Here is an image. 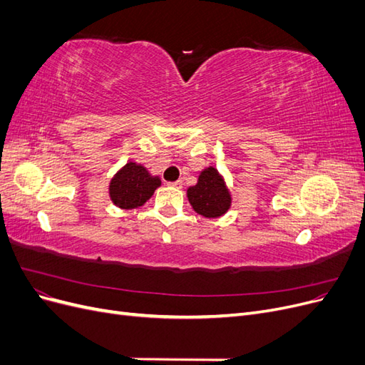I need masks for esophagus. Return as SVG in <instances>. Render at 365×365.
<instances>
[{
  "instance_id": "esophagus-1",
  "label": "esophagus",
  "mask_w": 365,
  "mask_h": 365,
  "mask_svg": "<svg viewBox=\"0 0 365 365\" xmlns=\"http://www.w3.org/2000/svg\"><path fill=\"white\" fill-rule=\"evenodd\" d=\"M172 187H175V189H182V181H173L170 182Z\"/></svg>"
}]
</instances>
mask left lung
<instances>
[{
  "label": "left lung",
  "mask_w": 365,
  "mask_h": 365,
  "mask_svg": "<svg viewBox=\"0 0 365 365\" xmlns=\"http://www.w3.org/2000/svg\"><path fill=\"white\" fill-rule=\"evenodd\" d=\"M187 196L195 212L205 217L222 216L231 202L222 178L213 168H208L200 175L197 184L187 190Z\"/></svg>",
  "instance_id": "obj_1"
}]
</instances>
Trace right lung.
<instances>
[{"mask_svg":"<svg viewBox=\"0 0 365 365\" xmlns=\"http://www.w3.org/2000/svg\"><path fill=\"white\" fill-rule=\"evenodd\" d=\"M160 178H152L143 165L128 163L109 185V195L120 208H137L145 204L160 187Z\"/></svg>","mask_w":365,"mask_h":365,"instance_id":"1","label":"right lung"}]
</instances>
